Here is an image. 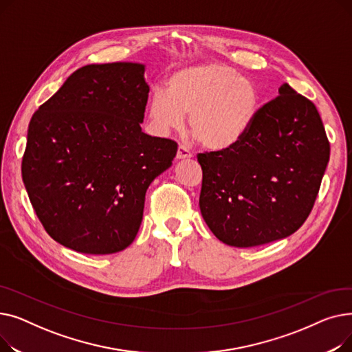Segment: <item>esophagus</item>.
I'll use <instances>...</instances> for the list:
<instances>
[{
    "mask_svg": "<svg viewBox=\"0 0 352 352\" xmlns=\"http://www.w3.org/2000/svg\"><path fill=\"white\" fill-rule=\"evenodd\" d=\"M192 157V154L187 150L186 146H182V145H179L178 146V151H177V160H190Z\"/></svg>",
    "mask_w": 352,
    "mask_h": 352,
    "instance_id": "obj_1",
    "label": "esophagus"
}]
</instances>
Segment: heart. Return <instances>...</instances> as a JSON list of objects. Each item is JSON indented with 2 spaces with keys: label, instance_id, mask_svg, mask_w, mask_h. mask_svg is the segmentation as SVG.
<instances>
[{
  "label": "heart",
  "instance_id": "heart-1",
  "mask_svg": "<svg viewBox=\"0 0 352 352\" xmlns=\"http://www.w3.org/2000/svg\"><path fill=\"white\" fill-rule=\"evenodd\" d=\"M255 84L221 63H204L175 71L166 92L155 91L148 118L158 134L178 131L190 116V131L212 151L236 144L258 111Z\"/></svg>",
  "mask_w": 352,
  "mask_h": 352
}]
</instances>
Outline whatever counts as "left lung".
I'll return each instance as SVG.
<instances>
[{
    "label": "left lung",
    "mask_w": 352,
    "mask_h": 352,
    "mask_svg": "<svg viewBox=\"0 0 352 352\" xmlns=\"http://www.w3.org/2000/svg\"><path fill=\"white\" fill-rule=\"evenodd\" d=\"M256 111L248 131L223 151L198 154L199 210L227 245L283 239L309 215L329 161L318 111L287 82Z\"/></svg>",
    "instance_id": "1"
}]
</instances>
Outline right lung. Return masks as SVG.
Returning a JSON list of instances; mask_svg holds the SVG:
<instances>
[{"mask_svg":"<svg viewBox=\"0 0 352 352\" xmlns=\"http://www.w3.org/2000/svg\"><path fill=\"white\" fill-rule=\"evenodd\" d=\"M145 65H85L32 116L23 181L58 244L82 254L125 250L142 223L145 192L178 145L142 133Z\"/></svg>","mask_w":352,"mask_h":352,"instance_id":"1","label":"right lung"}]
</instances>
